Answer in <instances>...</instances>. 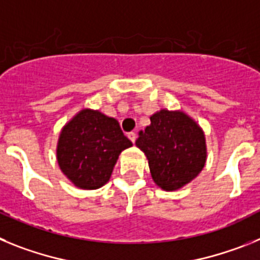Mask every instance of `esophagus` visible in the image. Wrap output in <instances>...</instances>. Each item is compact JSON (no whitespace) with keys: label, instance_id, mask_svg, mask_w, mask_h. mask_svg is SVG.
I'll return each mask as SVG.
<instances>
[{"label":"esophagus","instance_id":"obj_1","mask_svg":"<svg viewBox=\"0 0 260 260\" xmlns=\"http://www.w3.org/2000/svg\"><path fill=\"white\" fill-rule=\"evenodd\" d=\"M128 139H130V141L133 142V143H135V141H137V134H135L134 132H132V133H128Z\"/></svg>","mask_w":260,"mask_h":260}]
</instances>
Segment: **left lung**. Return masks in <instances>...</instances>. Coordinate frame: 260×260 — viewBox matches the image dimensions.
Segmentation results:
<instances>
[{
	"label": "left lung",
	"instance_id": "8db88e82",
	"mask_svg": "<svg viewBox=\"0 0 260 260\" xmlns=\"http://www.w3.org/2000/svg\"><path fill=\"white\" fill-rule=\"evenodd\" d=\"M137 144L146 155L152 180L167 191L181 189L201 173L207 150L202 128L183 112L161 109L150 117Z\"/></svg>",
	"mask_w": 260,
	"mask_h": 260
}]
</instances>
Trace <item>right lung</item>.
Returning <instances> with one entry per match:
<instances>
[{"label": "right lung", "mask_w": 260, "mask_h": 260, "mask_svg": "<svg viewBox=\"0 0 260 260\" xmlns=\"http://www.w3.org/2000/svg\"><path fill=\"white\" fill-rule=\"evenodd\" d=\"M132 146L117 119L83 109L62 128L57 161L77 187L99 189L109 181L119 153Z\"/></svg>", "instance_id": "add662e5"}]
</instances>
